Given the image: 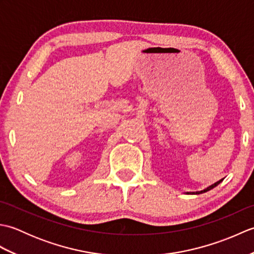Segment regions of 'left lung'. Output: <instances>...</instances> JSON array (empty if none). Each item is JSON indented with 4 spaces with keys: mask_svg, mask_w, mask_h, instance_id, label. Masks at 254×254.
I'll return each mask as SVG.
<instances>
[{
    "mask_svg": "<svg viewBox=\"0 0 254 254\" xmlns=\"http://www.w3.org/2000/svg\"><path fill=\"white\" fill-rule=\"evenodd\" d=\"M224 179H220V180H218L217 182H215V183H213V185H210V186H208L207 188H205V189H203V190H201V191H196V192H186L187 194H202V193H205V192H207V191H209V190H212V189H214L215 187H217L220 182H222Z\"/></svg>",
    "mask_w": 254,
    "mask_h": 254,
    "instance_id": "left-lung-1",
    "label": "left lung"
}]
</instances>
